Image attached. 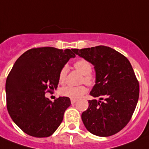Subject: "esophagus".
<instances>
[{
	"mask_svg": "<svg viewBox=\"0 0 149 149\" xmlns=\"http://www.w3.org/2000/svg\"><path fill=\"white\" fill-rule=\"evenodd\" d=\"M70 101H71V103L74 104L77 102V99H71Z\"/></svg>",
	"mask_w": 149,
	"mask_h": 149,
	"instance_id": "34e87169",
	"label": "esophagus"
}]
</instances>
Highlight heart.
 <instances>
[{
	"instance_id": "heart-1",
	"label": "heart",
	"mask_w": 149,
	"mask_h": 149,
	"mask_svg": "<svg viewBox=\"0 0 149 149\" xmlns=\"http://www.w3.org/2000/svg\"><path fill=\"white\" fill-rule=\"evenodd\" d=\"M73 67L77 71L80 72L82 77L81 78V82H84L88 86H93L95 84L97 76L95 72L92 71V64L85 59H79L77 61L73 64ZM68 67L63 66L60 70L58 75V80L61 84H63L67 78ZM87 88L85 86H65L61 88L60 93L62 96L67 97L71 99H77L82 97L86 93Z\"/></svg>"
}]
</instances>
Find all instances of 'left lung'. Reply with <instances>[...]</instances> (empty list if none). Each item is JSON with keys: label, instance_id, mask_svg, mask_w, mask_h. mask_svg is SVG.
I'll return each mask as SVG.
<instances>
[{"label": "left lung", "instance_id": "obj_1", "mask_svg": "<svg viewBox=\"0 0 149 149\" xmlns=\"http://www.w3.org/2000/svg\"><path fill=\"white\" fill-rule=\"evenodd\" d=\"M74 52L95 66L97 76L90 95L100 97V101H88V109L82 113L85 127L98 136L116 134L130 122L139 100V84L130 62L107 46L75 49Z\"/></svg>", "mask_w": 149, "mask_h": 149}]
</instances>
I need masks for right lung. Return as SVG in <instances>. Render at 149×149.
Listing matches in <instances>:
<instances>
[{
    "mask_svg": "<svg viewBox=\"0 0 149 149\" xmlns=\"http://www.w3.org/2000/svg\"><path fill=\"white\" fill-rule=\"evenodd\" d=\"M74 50L34 47L22 54L9 72L6 81L7 111L26 134L47 137L61 125L70 99L59 97L51 102L45 95L57 88L60 70L76 56Z\"/></svg>",
    "mask_w": 149,
    "mask_h": 149,
    "instance_id": "add662e5",
    "label": "right lung"
}]
</instances>
